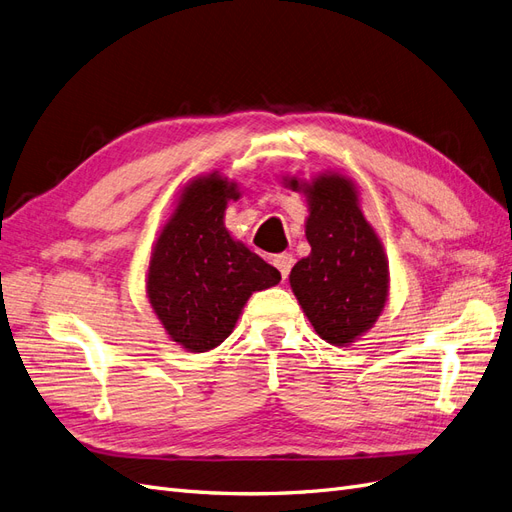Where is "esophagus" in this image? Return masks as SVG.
Wrapping results in <instances>:
<instances>
[{"label":"esophagus","instance_id":"esophagus-1","mask_svg":"<svg viewBox=\"0 0 512 512\" xmlns=\"http://www.w3.org/2000/svg\"><path fill=\"white\" fill-rule=\"evenodd\" d=\"M273 265H275L277 269H280L282 277L286 280L288 273H290V269H292V265H294V258H292V254H288V252L275 254V256H273Z\"/></svg>","mask_w":512,"mask_h":512}]
</instances>
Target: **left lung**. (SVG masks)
Here are the masks:
<instances>
[{
    "label": "left lung",
    "instance_id": "8db88e82",
    "mask_svg": "<svg viewBox=\"0 0 512 512\" xmlns=\"http://www.w3.org/2000/svg\"><path fill=\"white\" fill-rule=\"evenodd\" d=\"M290 188L299 190V181L290 179ZM303 192L312 254L292 267L290 286L316 333L333 346H348L371 329L386 303V258L348 179L324 175Z\"/></svg>",
    "mask_w": 512,
    "mask_h": 512
}]
</instances>
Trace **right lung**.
Returning <instances> with one entry per match:
<instances>
[{
    "instance_id": "obj_1",
    "label": "right lung",
    "mask_w": 512,
    "mask_h": 512,
    "mask_svg": "<svg viewBox=\"0 0 512 512\" xmlns=\"http://www.w3.org/2000/svg\"><path fill=\"white\" fill-rule=\"evenodd\" d=\"M230 198H239L235 183L218 175L190 183L151 254L149 301L166 333L190 352L220 346L250 294L282 280L280 271L228 235Z\"/></svg>"
}]
</instances>
